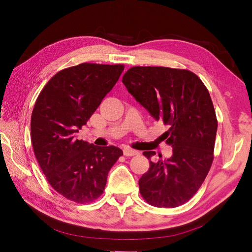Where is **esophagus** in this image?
I'll return each mask as SVG.
<instances>
[{
    "instance_id": "obj_1",
    "label": "esophagus",
    "mask_w": 252,
    "mask_h": 252,
    "mask_svg": "<svg viewBox=\"0 0 252 252\" xmlns=\"http://www.w3.org/2000/svg\"><path fill=\"white\" fill-rule=\"evenodd\" d=\"M123 154L125 157H133V156H138L139 151L133 150L131 148H124L123 149Z\"/></svg>"
}]
</instances>
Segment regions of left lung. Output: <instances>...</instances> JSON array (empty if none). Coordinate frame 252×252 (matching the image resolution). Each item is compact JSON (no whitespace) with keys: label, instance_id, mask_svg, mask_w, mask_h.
<instances>
[{"label":"left lung","instance_id":"1","mask_svg":"<svg viewBox=\"0 0 252 252\" xmlns=\"http://www.w3.org/2000/svg\"><path fill=\"white\" fill-rule=\"evenodd\" d=\"M131 94L156 121L169 129L164 140L172 146L171 158L151 161L139 181L143 199L155 207L174 208L196 193L213 161L218 120L208 89L187 69L134 66L123 75Z\"/></svg>","mask_w":252,"mask_h":252}]
</instances>
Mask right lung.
I'll list each match as a JSON object with an SVG mask.
<instances>
[{
	"instance_id": "right-lung-1",
	"label": "right lung",
	"mask_w": 252,
	"mask_h": 252,
	"mask_svg": "<svg viewBox=\"0 0 252 252\" xmlns=\"http://www.w3.org/2000/svg\"><path fill=\"white\" fill-rule=\"evenodd\" d=\"M124 65L82 63L59 71L37 96L30 121L36 161L51 187L67 200L91 203L123 151L75 135L116 85Z\"/></svg>"
}]
</instances>
